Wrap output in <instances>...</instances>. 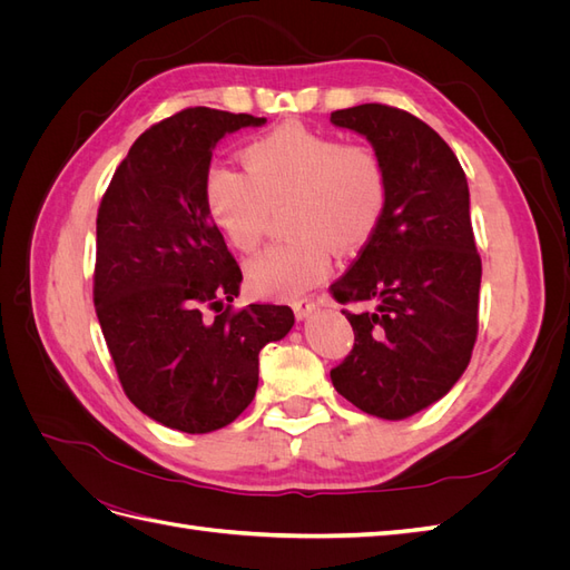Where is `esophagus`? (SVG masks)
I'll use <instances>...</instances> for the list:
<instances>
[{
    "label": "esophagus",
    "instance_id": "1",
    "mask_svg": "<svg viewBox=\"0 0 570 570\" xmlns=\"http://www.w3.org/2000/svg\"><path fill=\"white\" fill-rule=\"evenodd\" d=\"M292 308H295V316L297 318H306V316H312L316 312V299H312V297H297L295 302H292Z\"/></svg>",
    "mask_w": 570,
    "mask_h": 570
}]
</instances>
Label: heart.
<instances>
[{"instance_id": "b5f03b06", "label": "heart", "mask_w": 570, "mask_h": 570, "mask_svg": "<svg viewBox=\"0 0 570 570\" xmlns=\"http://www.w3.org/2000/svg\"><path fill=\"white\" fill-rule=\"evenodd\" d=\"M247 174L216 166L204 180V204L230 247L262 243L271 212L287 204L295 237L247 264V285L264 297H295L331 271L333 247L366 245L387 209V174L368 147L342 145L302 124H285L243 149Z\"/></svg>"}]
</instances>
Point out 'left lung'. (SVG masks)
I'll return each instance as SVG.
<instances>
[{
  "mask_svg": "<svg viewBox=\"0 0 570 570\" xmlns=\"http://www.w3.org/2000/svg\"><path fill=\"white\" fill-rule=\"evenodd\" d=\"M364 135L387 174V209L350 271L331 285L354 347L331 371L356 409L400 421L454 387L478 337L482 264L475 247L469 183L442 137L409 111L358 105L331 114Z\"/></svg>",
  "mask_w": 570,
  "mask_h": 570,
  "instance_id": "1",
  "label": "left lung"
}]
</instances>
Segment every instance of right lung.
<instances>
[{"instance_id": "obj_1", "label": "right lung", "mask_w": 570, "mask_h": 570, "mask_svg": "<svg viewBox=\"0 0 570 570\" xmlns=\"http://www.w3.org/2000/svg\"><path fill=\"white\" fill-rule=\"evenodd\" d=\"M262 124L209 107L159 120L118 164L97 212L92 295L120 387L149 419L189 435L252 404L258 352L295 325L289 306L226 304L243 271L204 204L216 142Z\"/></svg>"}]
</instances>
